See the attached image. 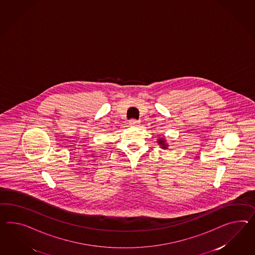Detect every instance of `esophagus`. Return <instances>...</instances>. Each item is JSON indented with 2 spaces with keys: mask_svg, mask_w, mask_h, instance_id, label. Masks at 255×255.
<instances>
[{
  "mask_svg": "<svg viewBox=\"0 0 255 255\" xmlns=\"http://www.w3.org/2000/svg\"><path fill=\"white\" fill-rule=\"evenodd\" d=\"M129 124H130L131 126L136 127V126H138V121L136 120V119H131V120H129Z\"/></svg>",
  "mask_w": 255,
  "mask_h": 255,
  "instance_id": "esophagus-1",
  "label": "esophagus"
}]
</instances>
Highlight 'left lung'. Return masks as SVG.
<instances>
[{
	"mask_svg": "<svg viewBox=\"0 0 255 255\" xmlns=\"http://www.w3.org/2000/svg\"><path fill=\"white\" fill-rule=\"evenodd\" d=\"M158 144L161 146L162 149H167V147H168V144L165 142V140L163 138H159L158 139Z\"/></svg>",
	"mask_w": 255,
	"mask_h": 255,
	"instance_id": "8db88e82",
	"label": "left lung"
}]
</instances>
